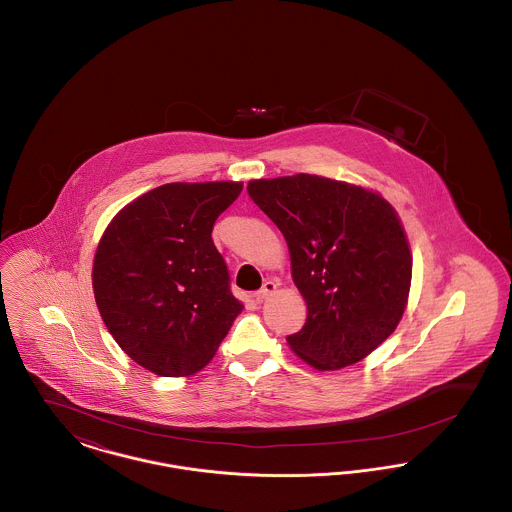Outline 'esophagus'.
Here are the masks:
<instances>
[{
  "mask_svg": "<svg viewBox=\"0 0 512 512\" xmlns=\"http://www.w3.org/2000/svg\"><path fill=\"white\" fill-rule=\"evenodd\" d=\"M276 288H278V284H276L274 280H267V282L263 284V288H261L259 292L255 293V299H257V301L268 299L272 293L276 292Z\"/></svg>",
  "mask_w": 512,
  "mask_h": 512,
  "instance_id": "1",
  "label": "esophagus"
}]
</instances>
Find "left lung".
Masks as SVG:
<instances>
[{"label":"left lung","instance_id":"8db88e82","mask_svg":"<svg viewBox=\"0 0 512 512\" xmlns=\"http://www.w3.org/2000/svg\"><path fill=\"white\" fill-rule=\"evenodd\" d=\"M247 194L286 238L305 326L288 336L317 370L355 365L405 313L413 255L397 211L376 192L317 174L251 180Z\"/></svg>","mask_w":512,"mask_h":512}]
</instances>
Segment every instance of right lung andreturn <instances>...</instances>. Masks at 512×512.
I'll return each mask as SVG.
<instances>
[{"label":"right lung","instance_id":"1","mask_svg":"<svg viewBox=\"0 0 512 512\" xmlns=\"http://www.w3.org/2000/svg\"><path fill=\"white\" fill-rule=\"evenodd\" d=\"M242 182H172L122 207L99 240L92 284L111 336L159 376L209 365L244 305L211 232Z\"/></svg>","mask_w":512,"mask_h":512}]
</instances>
